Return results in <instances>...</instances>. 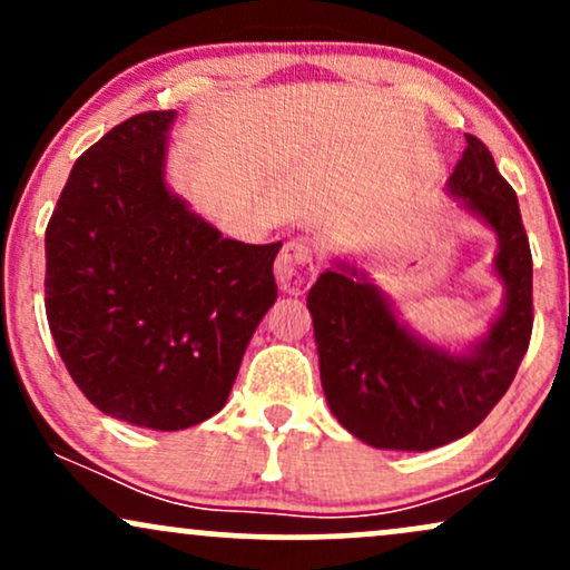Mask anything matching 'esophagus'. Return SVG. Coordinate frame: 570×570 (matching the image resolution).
Listing matches in <instances>:
<instances>
[{
  "instance_id": "obj_1",
  "label": "esophagus",
  "mask_w": 570,
  "mask_h": 570,
  "mask_svg": "<svg viewBox=\"0 0 570 570\" xmlns=\"http://www.w3.org/2000/svg\"><path fill=\"white\" fill-rule=\"evenodd\" d=\"M273 271H276V281L281 289L299 292L305 289V286H311L313 278L318 276L316 254H313L311 246L299 244V240H292V244L281 248Z\"/></svg>"
}]
</instances>
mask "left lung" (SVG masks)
<instances>
[{
  "instance_id": "8db88e82",
  "label": "left lung",
  "mask_w": 570,
  "mask_h": 570,
  "mask_svg": "<svg viewBox=\"0 0 570 570\" xmlns=\"http://www.w3.org/2000/svg\"><path fill=\"white\" fill-rule=\"evenodd\" d=\"M448 195L499 240V316L463 348L404 322L356 259L335 257L307 292L326 404L340 426L377 450L442 448L474 431L512 385L533 330V259L514 189L493 155L466 134Z\"/></svg>"
}]
</instances>
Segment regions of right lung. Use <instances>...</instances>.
<instances>
[{
	"label": "right lung",
	"mask_w": 570,
	"mask_h": 570,
	"mask_svg": "<svg viewBox=\"0 0 570 570\" xmlns=\"http://www.w3.org/2000/svg\"><path fill=\"white\" fill-rule=\"evenodd\" d=\"M176 109L128 117L71 168L45 233V311L104 415L179 431L225 407L276 303L278 244H240L166 181Z\"/></svg>",
	"instance_id": "right-lung-1"
}]
</instances>
